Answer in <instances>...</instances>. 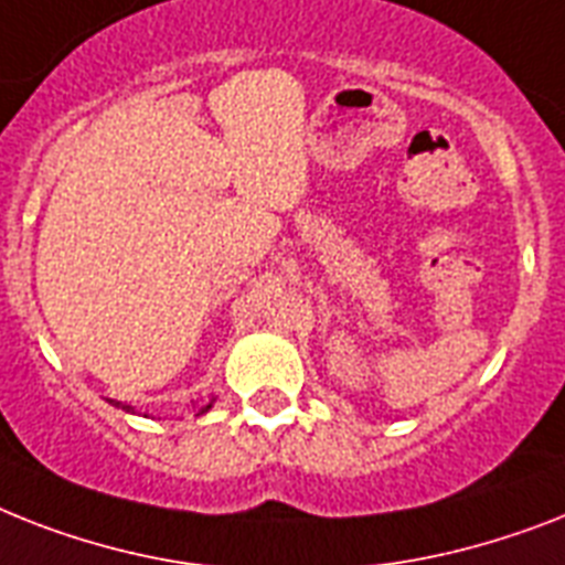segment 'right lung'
I'll return each mask as SVG.
<instances>
[{
  "label": "right lung",
  "mask_w": 565,
  "mask_h": 565,
  "mask_svg": "<svg viewBox=\"0 0 565 565\" xmlns=\"http://www.w3.org/2000/svg\"><path fill=\"white\" fill-rule=\"evenodd\" d=\"M113 406H118V409H124V412H132V406H127V403H113ZM211 406H214V397H209V401L205 403H200V406H196L194 403V409H196V415H203V412H209Z\"/></svg>",
  "instance_id": "obj_1"
}]
</instances>
